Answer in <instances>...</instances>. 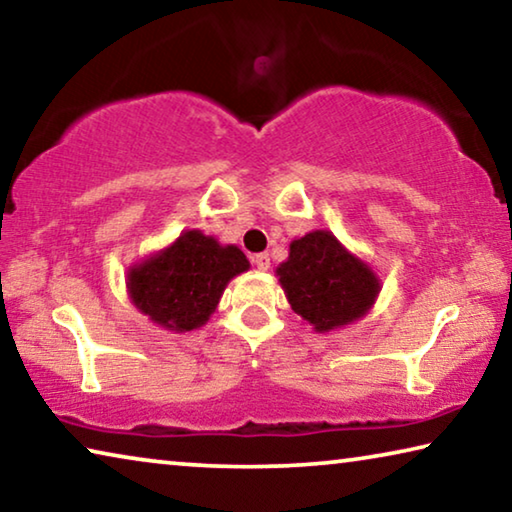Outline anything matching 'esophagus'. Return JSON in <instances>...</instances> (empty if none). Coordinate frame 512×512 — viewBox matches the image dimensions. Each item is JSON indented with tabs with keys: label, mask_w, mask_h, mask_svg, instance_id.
<instances>
[{
	"label": "esophagus",
	"mask_w": 512,
	"mask_h": 512,
	"mask_svg": "<svg viewBox=\"0 0 512 512\" xmlns=\"http://www.w3.org/2000/svg\"><path fill=\"white\" fill-rule=\"evenodd\" d=\"M253 262H255V266L259 271H269L271 269V257H269V253H257L255 257H253Z\"/></svg>",
	"instance_id": "obj_1"
}]
</instances>
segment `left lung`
<instances>
[{
  "instance_id": "obj_1",
  "label": "left lung",
  "mask_w": 512,
  "mask_h": 512,
  "mask_svg": "<svg viewBox=\"0 0 512 512\" xmlns=\"http://www.w3.org/2000/svg\"><path fill=\"white\" fill-rule=\"evenodd\" d=\"M291 310L326 332L367 314L378 296V280L358 257L348 255L335 237L316 230L289 246L278 269Z\"/></svg>"
}]
</instances>
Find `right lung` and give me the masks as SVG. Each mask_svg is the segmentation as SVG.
Here are the masks:
<instances>
[{"instance_id":"1","label":"right lung","mask_w":512,"mask_h":512,"mask_svg":"<svg viewBox=\"0 0 512 512\" xmlns=\"http://www.w3.org/2000/svg\"><path fill=\"white\" fill-rule=\"evenodd\" d=\"M248 266L237 246H218L216 239L191 230L132 269L127 289L154 323L186 332L212 316L227 282Z\"/></svg>"}]
</instances>
